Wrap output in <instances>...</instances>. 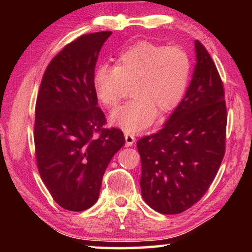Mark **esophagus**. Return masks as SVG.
<instances>
[{
    "label": "esophagus",
    "instance_id": "1",
    "mask_svg": "<svg viewBox=\"0 0 252 252\" xmlns=\"http://www.w3.org/2000/svg\"><path fill=\"white\" fill-rule=\"evenodd\" d=\"M125 138H126V147H131L132 144L135 142L134 135L131 134V133H127V132H126V133H125Z\"/></svg>",
    "mask_w": 252,
    "mask_h": 252
}]
</instances>
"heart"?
Masks as SVG:
<instances>
[{"label":"heart","mask_w":252,"mask_h":252,"mask_svg":"<svg viewBox=\"0 0 252 252\" xmlns=\"http://www.w3.org/2000/svg\"><path fill=\"white\" fill-rule=\"evenodd\" d=\"M190 75L191 58L182 46L141 41L123 51L117 65L97 66L93 89L100 103L113 109L133 85L134 99L114 111L110 121L135 133L150 126L157 112L162 116L177 108Z\"/></svg>","instance_id":"obj_1"}]
</instances>
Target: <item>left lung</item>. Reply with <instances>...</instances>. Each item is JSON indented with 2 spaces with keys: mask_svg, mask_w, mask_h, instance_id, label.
I'll use <instances>...</instances> for the list:
<instances>
[{
  "mask_svg": "<svg viewBox=\"0 0 252 252\" xmlns=\"http://www.w3.org/2000/svg\"><path fill=\"white\" fill-rule=\"evenodd\" d=\"M194 48L197 63L185 97L159 132L136 143L142 198L163 215L183 212L197 203L224 156L223 84L206 48L199 41Z\"/></svg>",
  "mask_w": 252,
  "mask_h": 252,
  "instance_id": "obj_1",
  "label": "left lung"
}]
</instances>
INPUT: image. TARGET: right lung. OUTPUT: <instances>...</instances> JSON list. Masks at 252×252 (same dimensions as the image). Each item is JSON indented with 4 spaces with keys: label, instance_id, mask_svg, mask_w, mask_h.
I'll return each mask as SVG.
<instances>
[{
    "label": "right lung",
    "instance_id": "right-lung-1",
    "mask_svg": "<svg viewBox=\"0 0 252 252\" xmlns=\"http://www.w3.org/2000/svg\"><path fill=\"white\" fill-rule=\"evenodd\" d=\"M110 31L81 35L46 67L35 104L37 169L60 207L83 211L96 202L112 157L126 143L123 132L104 129L93 75Z\"/></svg>",
    "mask_w": 252,
    "mask_h": 252
}]
</instances>
